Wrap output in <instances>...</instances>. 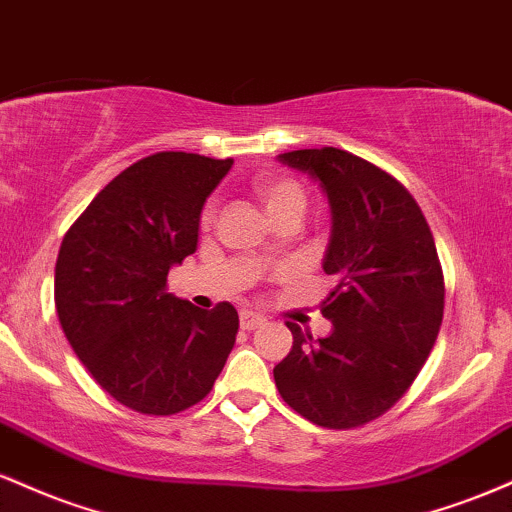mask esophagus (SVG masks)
I'll list each match as a JSON object with an SVG mask.
<instances>
[{
  "instance_id": "34e87169",
  "label": "esophagus",
  "mask_w": 512,
  "mask_h": 512,
  "mask_svg": "<svg viewBox=\"0 0 512 512\" xmlns=\"http://www.w3.org/2000/svg\"><path fill=\"white\" fill-rule=\"evenodd\" d=\"M262 325H264V317L262 315H257V313H240V327H243V330L252 332V330H257V327H262Z\"/></svg>"
}]
</instances>
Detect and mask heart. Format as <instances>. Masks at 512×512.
<instances>
[{
    "mask_svg": "<svg viewBox=\"0 0 512 512\" xmlns=\"http://www.w3.org/2000/svg\"><path fill=\"white\" fill-rule=\"evenodd\" d=\"M252 192L260 199L264 211H267V216L272 221L289 219V216L291 219H301L305 214V207H308V192H305L301 182L291 178V175L274 173V170L257 175V178L252 180ZM214 216L216 199H209L202 211L204 226H209V223L214 221Z\"/></svg>",
    "mask_w": 512,
    "mask_h": 512,
    "instance_id": "heart-1",
    "label": "heart"
}]
</instances>
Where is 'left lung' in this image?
I'll use <instances>...</instances> for the list:
<instances>
[{
  "label": "left lung",
  "mask_w": 512,
  "mask_h": 512,
  "mask_svg": "<svg viewBox=\"0 0 512 512\" xmlns=\"http://www.w3.org/2000/svg\"><path fill=\"white\" fill-rule=\"evenodd\" d=\"M320 180L332 238L322 269L337 279L322 301L332 334L296 322L289 356L274 368L293 411L325 428H358L392 409L424 368L440 322L445 281L433 233L402 182L334 146L279 156Z\"/></svg>",
  "instance_id": "obj_1"
}]
</instances>
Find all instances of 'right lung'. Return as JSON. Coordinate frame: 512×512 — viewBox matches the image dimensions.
Instances as JSON below:
<instances>
[{
    "instance_id": "obj_1",
    "label": "right lung",
    "mask_w": 512,
    "mask_h": 512,
    "mask_svg": "<svg viewBox=\"0 0 512 512\" xmlns=\"http://www.w3.org/2000/svg\"><path fill=\"white\" fill-rule=\"evenodd\" d=\"M233 158L158 151L115 175L62 240L55 305L91 378L139 414L170 416L209 395L236 344L231 303L199 310L168 293L197 250L199 214Z\"/></svg>"
}]
</instances>
